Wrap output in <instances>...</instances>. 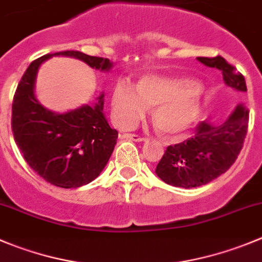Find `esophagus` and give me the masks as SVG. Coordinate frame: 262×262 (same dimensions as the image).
<instances>
[{
  "mask_svg": "<svg viewBox=\"0 0 262 262\" xmlns=\"http://www.w3.org/2000/svg\"><path fill=\"white\" fill-rule=\"evenodd\" d=\"M122 138L126 139V140L138 141V143H140V141L145 140V139L141 138V136H139V135H136V134H124V135H122Z\"/></svg>",
  "mask_w": 262,
  "mask_h": 262,
  "instance_id": "1",
  "label": "esophagus"
}]
</instances>
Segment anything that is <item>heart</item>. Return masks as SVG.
<instances>
[{
  "label": "heart",
  "mask_w": 262,
  "mask_h": 262,
  "mask_svg": "<svg viewBox=\"0 0 262 262\" xmlns=\"http://www.w3.org/2000/svg\"><path fill=\"white\" fill-rule=\"evenodd\" d=\"M202 89L190 79L146 76L138 87L121 78L112 91V109L117 124L131 127L154 107L151 121L162 136L175 139L198 119Z\"/></svg>",
  "instance_id": "b5f03b06"
}]
</instances>
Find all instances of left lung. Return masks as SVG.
<instances>
[{
	"mask_svg": "<svg viewBox=\"0 0 262 262\" xmlns=\"http://www.w3.org/2000/svg\"><path fill=\"white\" fill-rule=\"evenodd\" d=\"M202 64L221 71L228 86L247 91L243 74L236 72L223 56L196 58ZM250 111L239 104L223 124L203 121L188 140L167 146L157 164L156 173L161 180L179 188H195L225 173L238 158L248 129Z\"/></svg>",
	"mask_w": 262,
	"mask_h": 262,
	"instance_id": "1",
	"label": "left lung"
}]
</instances>
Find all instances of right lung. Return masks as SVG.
Here are the masks:
<instances>
[{"instance_id":"right-lung-1","label":"right lung","mask_w":262,"mask_h":262,"mask_svg":"<svg viewBox=\"0 0 262 262\" xmlns=\"http://www.w3.org/2000/svg\"><path fill=\"white\" fill-rule=\"evenodd\" d=\"M56 55L72 56L91 68L109 71V59L79 51H60L36 59L27 68L12 100L11 128L15 143L32 170L60 188H79L95 180L111 158L118 133L103 113L104 95L94 106L82 105L58 114L43 108L34 96L39 66Z\"/></svg>"}]
</instances>
